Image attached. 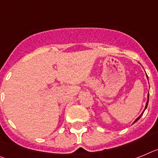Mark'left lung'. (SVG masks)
<instances>
[{
  "label": "left lung",
  "instance_id": "obj_1",
  "mask_svg": "<svg viewBox=\"0 0 158 158\" xmlns=\"http://www.w3.org/2000/svg\"><path fill=\"white\" fill-rule=\"evenodd\" d=\"M147 77H148V76H147ZM148 98H149V95H148ZM148 102H149V98H148V100H147V102H146V105H145V109H146V108H147V106H148ZM145 110H144V111H145ZM144 111H143V113H144ZM143 113H142V114L140 115L139 117H138V118H137V119H136V120L134 121V123H136L137 121H138V119H139V118H141V116H142V114H143Z\"/></svg>",
  "mask_w": 158,
  "mask_h": 158
}]
</instances>
